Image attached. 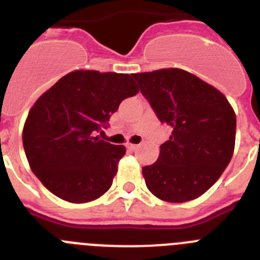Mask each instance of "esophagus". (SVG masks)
I'll return each mask as SVG.
<instances>
[{
	"label": "esophagus",
	"instance_id": "esophagus-1",
	"mask_svg": "<svg viewBox=\"0 0 260 260\" xmlns=\"http://www.w3.org/2000/svg\"><path fill=\"white\" fill-rule=\"evenodd\" d=\"M126 147H127V149H130V151H135L139 146H138V144H132V143H128Z\"/></svg>",
	"mask_w": 260,
	"mask_h": 260
}]
</instances>
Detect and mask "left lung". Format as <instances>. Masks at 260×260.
Masks as SVG:
<instances>
[{
  "label": "left lung",
  "instance_id": "8db88e82",
  "mask_svg": "<svg viewBox=\"0 0 260 260\" xmlns=\"http://www.w3.org/2000/svg\"><path fill=\"white\" fill-rule=\"evenodd\" d=\"M133 77L158 120L173 127L156 162L142 169L147 188L162 201L197 199L220 178L232 158V106L218 89L179 68Z\"/></svg>",
  "mask_w": 260,
  "mask_h": 260
}]
</instances>
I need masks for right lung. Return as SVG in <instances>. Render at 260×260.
<instances>
[{"instance_id":"right-lung-1","label":"right lung","mask_w":260,"mask_h":260,"mask_svg":"<svg viewBox=\"0 0 260 260\" xmlns=\"http://www.w3.org/2000/svg\"><path fill=\"white\" fill-rule=\"evenodd\" d=\"M138 92L133 75L77 70L38 98L23 127V146L30 169L51 193L83 204L111 188L126 148L96 133L123 99Z\"/></svg>"}]
</instances>
